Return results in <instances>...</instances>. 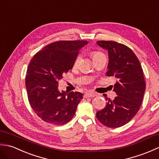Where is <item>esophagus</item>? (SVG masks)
I'll list each match as a JSON object with an SVG mask.
<instances>
[{
    "instance_id": "obj_1",
    "label": "esophagus",
    "mask_w": 159,
    "mask_h": 159,
    "mask_svg": "<svg viewBox=\"0 0 159 159\" xmlns=\"http://www.w3.org/2000/svg\"><path fill=\"white\" fill-rule=\"evenodd\" d=\"M97 94L94 93V92H87L86 94H84V97H93L94 96H96Z\"/></svg>"
}]
</instances>
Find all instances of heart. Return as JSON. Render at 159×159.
<instances>
[{"instance_id":"heart-1","label":"heart","mask_w":159,"mask_h":159,"mask_svg":"<svg viewBox=\"0 0 159 159\" xmlns=\"http://www.w3.org/2000/svg\"><path fill=\"white\" fill-rule=\"evenodd\" d=\"M103 55L104 54H103V53H101V52H93V58L94 60L95 58H97L98 57H99V56H103ZM81 59H82V55L80 54V55L77 56V57H76V58H75V61H74V66H76L78 65L80 61H81Z\"/></svg>"}]
</instances>
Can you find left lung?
I'll return each instance as SVG.
<instances>
[{
	"label": "left lung",
	"instance_id": "1",
	"mask_svg": "<svg viewBox=\"0 0 159 159\" xmlns=\"http://www.w3.org/2000/svg\"><path fill=\"white\" fill-rule=\"evenodd\" d=\"M97 44L108 52L107 76L118 80L114 86L117 97L111 100L104 94L106 105L97 112V118L107 127L118 128L139 111L146 89L143 70L136 55L126 45L109 41H98Z\"/></svg>",
	"mask_w": 159,
	"mask_h": 159
}]
</instances>
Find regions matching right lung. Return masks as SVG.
I'll use <instances>...</instances> for the list:
<instances>
[{"label": "right lung", "instance_id": "1", "mask_svg": "<svg viewBox=\"0 0 159 159\" xmlns=\"http://www.w3.org/2000/svg\"><path fill=\"white\" fill-rule=\"evenodd\" d=\"M87 41H61L46 45L30 61L26 77L29 103L34 112L55 125L69 122L83 98L79 92L58 90V80L73 67L79 51Z\"/></svg>", "mask_w": 159, "mask_h": 159}]
</instances>
